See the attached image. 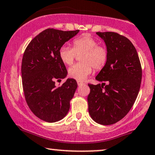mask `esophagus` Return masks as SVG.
<instances>
[{
    "label": "esophagus",
    "mask_w": 155,
    "mask_h": 155,
    "mask_svg": "<svg viewBox=\"0 0 155 155\" xmlns=\"http://www.w3.org/2000/svg\"><path fill=\"white\" fill-rule=\"evenodd\" d=\"M78 86H81V85H84V82H81V81H79V80H78Z\"/></svg>",
    "instance_id": "1"
}]
</instances>
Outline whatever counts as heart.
I'll return each mask as SVG.
<instances>
[{
	"label": "heart",
	"mask_w": 155,
	"mask_h": 155,
	"mask_svg": "<svg viewBox=\"0 0 155 155\" xmlns=\"http://www.w3.org/2000/svg\"><path fill=\"white\" fill-rule=\"evenodd\" d=\"M81 53V63L75 64L68 70L70 77L79 81L85 80L92 73L93 68L96 70H102L108 60L107 48L98 45L97 40L88 34L75 38L73 41V48L68 45L61 46L59 57L64 64L70 65L73 63L76 54Z\"/></svg>",
	"instance_id": "obj_1"
}]
</instances>
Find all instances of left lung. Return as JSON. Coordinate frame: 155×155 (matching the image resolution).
<instances>
[{
	"label": "left lung",
	"instance_id": "left-lung-1",
	"mask_svg": "<svg viewBox=\"0 0 155 155\" xmlns=\"http://www.w3.org/2000/svg\"><path fill=\"white\" fill-rule=\"evenodd\" d=\"M96 33L106 44L108 60L95 79L108 84H88V111L97 123L110 125L122 120L133 106L141 85L142 67L128 38L114 32Z\"/></svg>",
	"mask_w": 155,
	"mask_h": 155
}]
</instances>
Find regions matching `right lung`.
<instances>
[{
  "label": "right lung",
  "mask_w": 155,
  "mask_h": 155,
  "mask_svg": "<svg viewBox=\"0 0 155 155\" xmlns=\"http://www.w3.org/2000/svg\"><path fill=\"white\" fill-rule=\"evenodd\" d=\"M79 31L48 28L30 42L23 53L21 74L25 99L32 112L43 121H59L69 111L78 84L68 78L60 86L55 85L68 74L59 50Z\"/></svg>",
  "instance_id": "1"
}]
</instances>
